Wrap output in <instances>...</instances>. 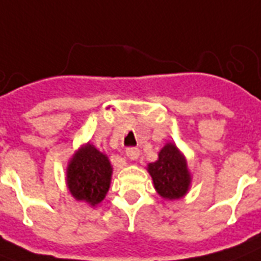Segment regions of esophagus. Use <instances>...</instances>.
Listing matches in <instances>:
<instances>
[{
  "label": "esophagus",
  "instance_id": "esophagus-1",
  "mask_svg": "<svg viewBox=\"0 0 261 261\" xmlns=\"http://www.w3.org/2000/svg\"><path fill=\"white\" fill-rule=\"evenodd\" d=\"M126 155L130 160H137L139 157V149H137V147H128V149H126Z\"/></svg>",
  "mask_w": 261,
  "mask_h": 261
}]
</instances>
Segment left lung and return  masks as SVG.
<instances>
[{
	"instance_id": "8db88e82",
	"label": "left lung",
	"mask_w": 261,
	"mask_h": 261,
	"mask_svg": "<svg viewBox=\"0 0 261 261\" xmlns=\"http://www.w3.org/2000/svg\"><path fill=\"white\" fill-rule=\"evenodd\" d=\"M147 172L153 178L155 191L164 199H180L190 190L191 173L187 160L174 143H167L160 150L159 160L147 165Z\"/></svg>"
}]
</instances>
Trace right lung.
Listing matches in <instances>:
<instances>
[{"label": "right lung", "instance_id": "add662e5", "mask_svg": "<svg viewBox=\"0 0 261 261\" xmlns=\"http://www.w3.org/2000/svg\"><path fill=\"white\" fill-rule=\"evenodd\" d=\"M112 167L108 157L87 143L75 151L67 164L66 182L75 200L96 206L110 190Z\"/></svg>", "mask_w": 261, "mask_h": 261}]
</instances>
